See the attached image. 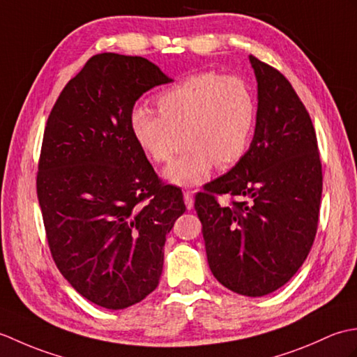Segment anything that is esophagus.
Wrapping results in <instances>:
<instances>
[{
	"instance_id": "esophagus-1",
	"label": "esophagus",
	"mask_w": 357,
	"mask_h": 357,
	"mask_svg": "<svg viewBox=\"0 0 357 357\" xmlns=\"http://www.w3.org/2000/svg\"><path fill=\"white\" fill-rule=\"evenodd\" d=\"M184 202H185V207L188 210L193 208L195 199H193V192L192 190H184Z\"/></svg>"
}]
</instances>
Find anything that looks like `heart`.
<instances>
[{"instance_id":"heart-1","label":"heart","mask_w":357,"mask_h":357,"mask_svg":"<svg viewBox=\"0 0 357 357\" xmlns=\"http://www.w3.org/2000/svg\"><path fill=\"white\" fill-rule=\"evenodd\" d=\"M156 105L159 112L136 107L130 130L142 153L156 164L169 161L183 133L187 150L164 173L173 184H198L215 164L229 169L252 146L257 102L252 86L238 75H190L159 93Z\"/></svg>"}]
</instances>
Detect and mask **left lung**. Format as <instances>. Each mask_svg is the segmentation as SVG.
<instances>
[{"instance_id":"left-lung-1","label":"left lung","mask_w":357,"mask_h":357,"mask_svg":"<svg viewBox=\"0 0 357 357\" xmlns=\"http://www.w3.org/2000/svg\"><path fill=\"white\" fill-rule=\"evenodd\" d=\"M257 121L245 156L195 198L210 270L244 296L276 291L312 248L322 196L316 132L298 93L275 67L250 55ZM230 194L222 208L217 196Z\"/></svg>"}]
</instances>
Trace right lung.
Returning a JSON list of instances; mask_svg holds the SVG:
<instances>
[{"mask_svg": "<svg viewBox=\"0 0 357 357\" xmlns=\"http://www.w3.org/2000/svg\"><path fill=\"white\" fill-rule=\"evenodd\" d=\"M170 81L146 58L100 53L67 82L44 128L36 193L50 255L75 290L109 310L158 287L165 236L185 211L130 130L135 102Z\"/></svg>", "mask_w": 357, "mask_h": 357, "instance_id": "add662e5", "label": "right lung"}]
</instances>
